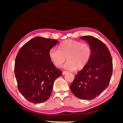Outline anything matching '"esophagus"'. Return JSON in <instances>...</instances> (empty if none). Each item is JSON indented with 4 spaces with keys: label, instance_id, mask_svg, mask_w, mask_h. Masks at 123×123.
<instances>
[{
    "label": "esophagus",
    "instance_id": "obj_1",
    "mask_svg": "<svg viewBox=\"0 0 123 123\" xmlns=\"http://www.w3.org/2000/svg\"><path fill=\"white\" fill-rule=\"evenodd\" d=\"M68 72V71H64L62 72V75H65V74H66V73H67Z\"/></svg>",
    "mask_w": 123,
    "mask_h": 123
}]
</instances>
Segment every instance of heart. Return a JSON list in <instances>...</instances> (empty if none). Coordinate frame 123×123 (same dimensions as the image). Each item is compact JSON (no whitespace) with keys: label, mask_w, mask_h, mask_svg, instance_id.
I'll return each mask as SVG.
<instances>
[{"label":"heart","mask_w":123,"mask_h":123,"mask_svg":"<svg viewBox=\"0 0 123 123\" xmlns=\"http://www.w3.org/2000/svg\"><path fill=\"white\" fill-rule=\"evenodd\" d=\"M58 50L52 48L50 50V58L57 68L65 62V68L71 70H80L84 68L90 61L92 55L90 46L87 43L69 39L62 42Z\"/></svg>","instance_id":"1"}]
</instances>
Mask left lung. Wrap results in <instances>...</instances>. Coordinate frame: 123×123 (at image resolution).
I'll return each mask as SVG.
<instances>
[{
  "instance_id": "left-lung-1",
  "label": "left lung",
  "mask_w": 123,
  "mask_h": 123,
  "mask_svg": "<svg viewBox=\"0 0 123 123\" xmlns=\"http://www.w3.org/2000/svg\"><path fill=\"white\" fill-rule=\"evenodd\" d=\"M80 38L88 43L92 55L87 66L75 75L70 89L79 98L90 100L108 87L112 74V57L108 48L101 40L92 36Z\"/></svg>"
}]
</instances>
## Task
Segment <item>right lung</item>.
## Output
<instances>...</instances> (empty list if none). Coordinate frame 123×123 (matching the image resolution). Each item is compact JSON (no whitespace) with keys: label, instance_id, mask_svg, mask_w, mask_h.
Segmentation results:
<instances>
[{"label":"right lung","instance_id":"1","mask_svg":"<svg viewBox=\"0 0 123 123\" xmlns=\"http://www.w3.org/2000/svg\"><path fill=\"white\" fill-rule=\"evenodd\" d=\"M58 42L36 37L26 43L18 51L14 67L17 87L30 102H46L51 94L54 81L62 75L49 55L50 50Z\"/></svg>","mask_w":123,"mask_h":123}]
</instances>
